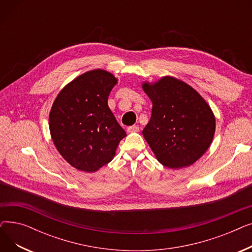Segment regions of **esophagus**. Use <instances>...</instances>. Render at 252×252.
Masks as SVG:
<instances>
[{"label": "esophagus", "mask_w": 252, "mask_h": 252, "mask_svg": "<svg viewBox=\"0 0 252 252\" xmlns=\"http://www.w3.org/2000/svg\"><path fill=\"white\" fill-rule=\"evenodd\" d=\"M127 133H137V131L140 130V127L138 126H131L127 127Z\"/></svg>", "instance_id": "esophagus-1"}]
</instances>
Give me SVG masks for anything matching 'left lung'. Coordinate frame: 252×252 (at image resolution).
<instances>
[{
    "label": "left lung",
    "mask_w": 252,
    "mask_h": 252,
    "mask_svg": "<svg viewBox=\"0 0 252 252\" xmlns=\"http://www.w3.org/2000/svg\"><path fill=\"white\" fill-rule=\"evenodd\" d=\"M152 114L143 129L157 160L169 168L193 164L206 152L216 131V117L191 86L173 76L144 83Z\"/></svg>",
    "instance_id": "1"
}]
</instances>
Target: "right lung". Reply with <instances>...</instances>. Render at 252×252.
Instances as JSON below:
<instances>
[{
    "label": "right lung",
    "instance_id": "add662e5",
    "mask_svg": "<svg viewBox=\"0 0 252 252\" xmlns=\"http://www.w3.org/2000/svg\"><path fill=\"white\" fill-rule=\"evenodd\" d=\"M117 78L103 69L77 76L56 97L49 126L58 152L71 166L95 173L110 162L126 134L108 107Z\"/></svg>",
    "mask_w": 252,
    "mask_h": 252
}]
</instances>
